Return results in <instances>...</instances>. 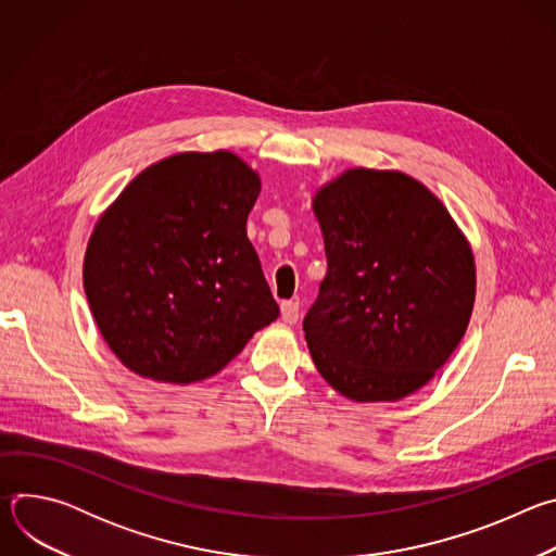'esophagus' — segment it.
<instances>
[{
    "label": "esophagus",
    "instance_id": "esophagus-1",
    "mask_svg": "<svg viewBox=\"0 0 556 556\" xmlns=\"http://www.w3.org/2000/svg\"><path fill=\"white\" fill-rule=\"evenodd\" d=\"M281 319H283V324H290V326L299 321V303L296 301L281 303Z\"/></svg>",
    "mask_w": 556,
    "mask_h": 556
}]
</instances>
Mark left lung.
Masks as SVG:
<instances>
[{"instance_id": "1", "label": "left lung", "mask_w": 556, "mask_h": 556, "mask_svg": "<svg viewBox=\"0 0 556 556\" xmlns=\"http://www.w3.org/2000/svg\"><path fill=\"white\" fill-rule=\"evenodd\" d=\"M328 275L305 314L309 356L345 399L395 403L459 345L475 257L442 200L391 169L354 167L312 198Z\"/></svg>"}]
</instances>
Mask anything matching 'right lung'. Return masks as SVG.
Returning a JSON list of instances; mask_svg holds the SVG:
<instances>
[{"label":"right lung","instance_id":"add662e5","mask_svg":"<svg viewBox=\"0 0 556 556\" xmlns=\"http://www.w3.org/2000/svg\"><path fill=\"white\" fill-rule=\"evenodd\" d=\"M260 174L232 151L149 165L101 213L84 260L97 328L142 378L191 384L222 371L279 307L247 235Z\"/></svg>","mask_w":556,"mask_h":556}]
</instances>
